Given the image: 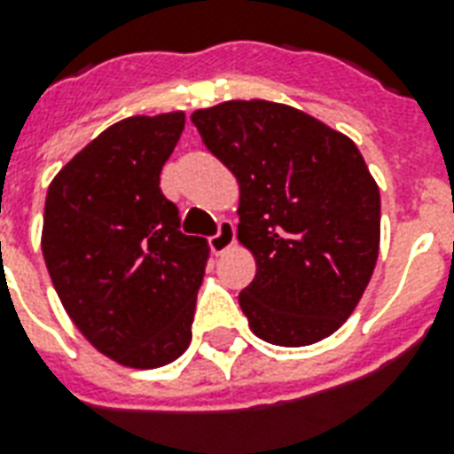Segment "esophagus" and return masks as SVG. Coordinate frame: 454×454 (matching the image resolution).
Returning a JSON list of instances; mask_svg holds the SVG:
<instances>
[{
	"instance_id": "1",
	"label": "esophagus",
	"mask_w": 454,
	"mask_h": 454,
	"mask_svg": "<svg viewBox=\"0 0 454 454\" xmlns=\"http://www.w3.org/2000/svg\"><path fill=\"white\" fill-rule=\"evenodd\" d=\"M233 240H236V231H233V223L228 221V218H221L216 226V233L208 238V246H211V250L216 253V255H221L223 250H228V247L233 246Z\"/></svg>"
}]
</instances>
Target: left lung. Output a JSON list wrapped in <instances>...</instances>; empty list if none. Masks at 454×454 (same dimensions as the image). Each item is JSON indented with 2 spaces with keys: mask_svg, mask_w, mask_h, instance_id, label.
Segmentation results:
<instances>
[{
  "mask_svg": "<svg viewBox=\"0 0 454 454\" xmlns=\"http://www.w3.org/2000/svg\"><path fill=\"white\" fill-rule=\"evenodd\" d=\"M192 121L240 184L238 238L257 272L238 301L253 333L285 348L335 333L380 255V189L357 145L262 99L199 109Z\"/></svg>",
  "mask_w": 454,
  "mask_h": 454,
  "instance_id": "obj_1",
  "label": "left lung"
}]
</instances>
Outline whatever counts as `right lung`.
<instances>
[{
  "instance_id": "obj_1",
  "label": "right lung",
  "mask_w": 454,
  "mask_h": 454,
  "mask_svg": "<svg viewBox=\"0 0 454 454\" xmlns=\"http://www.w3.org/2000/svg\"><path fill=\"white\" fill-rule=\"evenodd\" d=\"M184 114L130 116L80 150L48 187L43 257L65 311L119 364L153 370L192 340L207 238L179 231L160 172Z\"/></svg>"
}]
</instances>
